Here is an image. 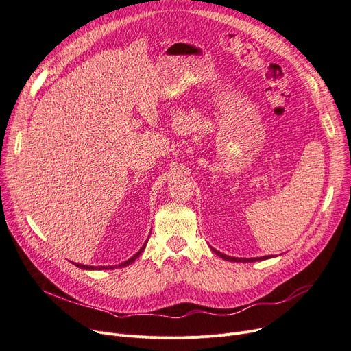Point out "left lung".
<instances>
[{
  "label": "left lung",
  "instance_id": "left-lung-1",
  "mask_svg": "<svg viewBox=\"0 0 351 351\" xmlns=\"http://www.w3.org/2000/svg\"><path fill=\"white\" fill-rule=\"evenodd\" d=\"M213 252L217 254V256H220L221 258H224V260H228V261H244V263H252V261H258V260H265V258H269V256H265V257H258V258H236V257H230V256H226V254H223V253H220V252H217V250H214L213 248Z\"/></svg>",
  "mask_w": 351,
  "mask_h": 351
}]
</instances>
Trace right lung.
<instances>
[{
	"mask_svg": "<svg viewBox=\"0 0 351 351\" xmlns=\"http://www.w3.org/2000/svg\"><path fill=\"white\" fill-rule=\"evenodd\" d=\"M145 248V244L140 248V252L136 254V256H132L130 260H127V261H124V263H121V264H119V267H125V265H128V264H131L132 261H134L137 257H140V254L143 253V250ZM77 267H80V269H86V270H93L94 269V267L93 265H84V264H75ZM115 267V265H114ZM114 267L112 265H101V267H97V269H99V270H104V269H114Z\"/></svg>",
	"mask_w": 351,
	"mask_h": 351,
	"instance_id": "right-lung-1",
	"label": "right lung"
}]
</instances>
